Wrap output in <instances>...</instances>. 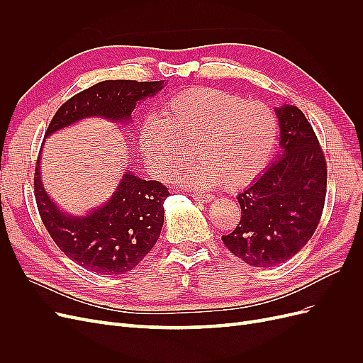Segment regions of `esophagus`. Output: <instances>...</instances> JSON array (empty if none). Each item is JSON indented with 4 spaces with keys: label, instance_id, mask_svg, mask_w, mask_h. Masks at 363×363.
<instances>
[{
    "label": "esophagus",
    "instance_id": "34e87169",
    "mask_svg": "<svg viewBox=\"0 0 363 363\" xmlns=\"http://www.w3.org/2000/svg\"><path fill=\"white\" fill-rule=\"evenodd\" d=\"M191 196L195 201H200V203H208L213 200V195L211 194H191Z\"/></svg>",
    "mask_w": 363,
    "mask_h": 363
}]
</instances>
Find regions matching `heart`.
Segmentation results:
<instances>
[{
	"label": "heart",
	"instance_id": "b5f03b06",
	"mask_svg": "<svg viewBox=\"0 0 363 363\" xmlns=\"http://www.w3.org/2000/svg\"><path fill=\"white\" fill-rule=\"evenodd\" d=\"M277 133V116L267 103L195 87L169 98L160 118L142 124L139 145L162 179L172 177L195 148L200 159L179 180L196 189L223 183L238 191L267 167Z\"/></svg>",
	"mask_w": 363,
	"mask_h": 363
}]
</instances>
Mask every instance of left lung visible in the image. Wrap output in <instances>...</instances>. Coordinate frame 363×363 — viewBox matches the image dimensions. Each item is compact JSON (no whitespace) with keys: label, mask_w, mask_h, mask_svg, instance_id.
<instances>
[{"label":"left lung","mask_w":363,"mask_h":363,"mask_svg":"<svg viewBox=\"0 0 363 363\" xmlns=\"http://www.w3.org/2000/svg\"><path fill=\"white\" fill-rule=\"evenodd\" d=\"M279 159L238 195L240 221L224 245L256 268L294 257L320 224L327 192V163L309 121L295 106L276 108Z\"/></svg>","instance_id":"1"}]
</instances>
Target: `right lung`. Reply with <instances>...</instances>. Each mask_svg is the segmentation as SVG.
<instances>
[{"label":"right lung","mask_w":363,"mask_h":363,"mask_svg":"<svg viewBox=\"0 0 363 363\" xmlns=\"http://www.w3.org/2000/svg\"><path fill=\"white\" fill-rule=\"evenodd\" d=\"M163 83L106 80L87 87L59 107L45 138L89 116L125 123L136 103L156 95ZM36 163L35 196L42 223L56 245L80 267L103 276L124 274L156 245L164 219L163 201L169 196L167 186L127 172L104 206L86 216H69L43 189L39 159Z\"/></svg>","instance_id":"add662e5"}]
</instances>
